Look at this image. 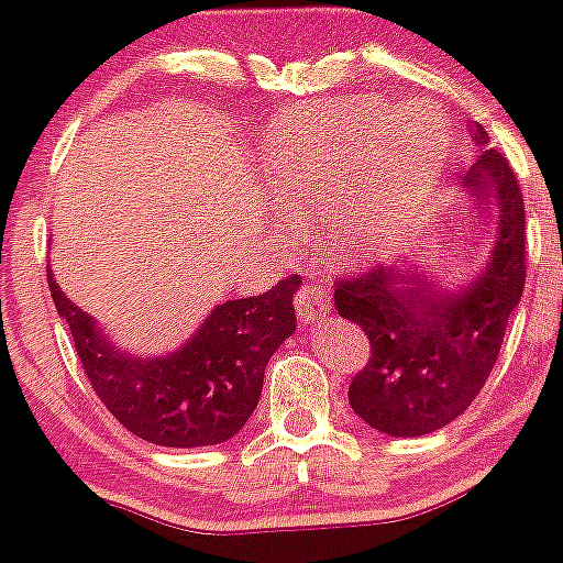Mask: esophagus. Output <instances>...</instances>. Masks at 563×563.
Wrapping results in <instances>:
<instances>
[{"mask_svg": "<svg viewBox=\"0 0 563 563\" xmlns=\"http://www.w3.org/2000/svg\"><path fill=\"white\" fill-rule=\"evenodd\" d=\"M294 305H297L299 321L305 323L318 321V318L327 316L329 308H332L327 291H323L321 286H316V283H305V286L297 291V297H294Z\"/></svg>", "mask_w": 563, "mask_h": 563, "instance_id": "34e87169", "label": "esophagus"}]
</instances>
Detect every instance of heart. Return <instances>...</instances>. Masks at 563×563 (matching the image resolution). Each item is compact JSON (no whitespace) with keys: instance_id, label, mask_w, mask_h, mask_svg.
Masks as SVG:
<instances>
[{"instance_id":"b5f03b06","label":"heart","mask_w":563,"mask_h":563,"mask_svg":"<svg viewBox=\"0 0 563 563\" xmlns=\"http://www.w3.org/2000/svg\"><path fill=\"white\" fill-rule=\"evenodd\" d=\"M444 157L435 113L419 106L391 113L382 100L283 113L264 135L277 207L302 229H321L329 255L349 266H371L406 245Z\"/></svg>"}]
</instances>
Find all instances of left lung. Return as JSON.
Masks as SVG:
<instances>
[{"instance_id":"8db88e82","label":"left lung","mask_w":563,"mask_h":563,"mask_svg":"<svg viewBox=\"0 0 563 563\" xmlns=\"http://www.w3.org/2000/svg\"><path fill=\"white\" fill-rule=\"evenodd\" d=\"M471 133L479 146L490 141L479 124ZM463 185L479 209L498 207L490 264L463 291L441 294L417 264L334 277V310L371 340L349 402L371 428L397 439L441 430L474 402L523 297L526 207L512 163L485 146Z\"/></svg>"}]
</instances>
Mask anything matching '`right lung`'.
Wrapping results in <instances>:
<instances>
[{"mask_svg": "<svg viewBox=\"0 0 563 563\" xmlns=\"http://www.w3.org/2000/svg\"><path fill=\"white\" fill-rule=\"evenodd\" d=\"M297 286L299 275H288L258 297L229 299L176 354L141 360L113 349L48 272L51 299L95 395L133 435L179 450L223 444L245 428L258 406L266 362L297 329Z\"/></svg>", "mask_w": 563, "mask_h": 563, "instance_id": "right-lung-1", "label": "right lung"}]
</instances>
